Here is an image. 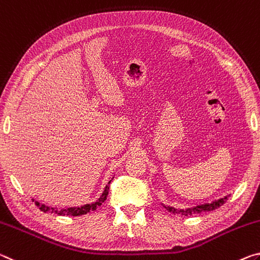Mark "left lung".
Masks as SVG:
<instances>
[{
    "instance_id": "obj_1",
    "label": "left lung",
    "mask_w": 260,
    "mask_h": 260,
    "mask_svg": "<svg viewBox=\"0 0 260 260\" xmlns=\"http://www.w3.org/2000/svg\"><path fill=\"white\" fill-rule=\"evenodd\" d=\"M227 201V197L221 198L219 201H215L211 204H204V205H199L196 207H191V208H185V210H176V208L169 207V206H164L166 210L169 212H173L174 214H180V215H192V214H198V213H203V212H210L216 210V208L222 206L224 203Z\"/></svg>"
}]
</instances>
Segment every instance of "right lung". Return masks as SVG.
Listing matches in <instances>:
<instances>
[{
  "label": "right lung",
  "instance_id": "obj_1",
  "mask_svg": "<svg viewBox=\"0 0 260 260\" xmlns=\"http://www.w3.org/2000/svg\"><path fill=\"white\" fill-rule=\"evenodd\" d=\"M109 184H110V181L108 183V185L106 186V189L104 192H102L101 197L98 199L96 202L92 203V204H86V205L84 206H80V207H69V208H62V210H56V208L54 207H48L44 205V204H40L39 202L32 201L34 202V204L40 208L42 212H45V213H54V214H58V215H72V216H77V215H82V214H86L88 212L91 211H94L96 210L98 207H99L102 203L106 201V198H107L108 196V189H109Z\"/></svg>",
  "mask_w": 260,
  "mask_h": 260
}]
</instances>
